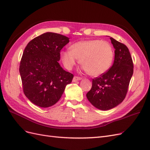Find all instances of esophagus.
I'll list each match as a JSON object with an SVG mask.
<instances>
[{"label":"esophagus","instance_id":"1","mask_svg":"<svg viewBox=\"0 0 150 150\" xmlns=\"http://www.w3.org/2000/svg\"><path fill=\"white\" fill-rule=\"evenodd\" d=\"M81 79V78H80V77L75 76H74L73 79H72V81H73V82H76V81H79Z\"/></svg>","mask_w":150,"mask_h":150}]
</instances>
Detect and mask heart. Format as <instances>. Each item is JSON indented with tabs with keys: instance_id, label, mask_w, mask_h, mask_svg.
Masks as SVG:
<instances>
[{
	"instance_id": "heart-1",
	"label": "heart",
	"mask_w": 150,
	"mask_h": 150,
	"mask_svg": "<svg viewBox=\"0 0 150 150\" xmlns=\"http://www.w3.org/2000/svg\"><path fill=\"white\" fill-rule=\"evenodd\" d=\"M61 57L67 69H71L79 59L81 65L89 75L98 76L111 66L114 51L111 44L105 40H86L71 45L70 50L62 51Z\"/></svg>"
}]
</instances>
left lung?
Here are the masks:
<instances>
[{
  "label": "left lung",
  "instance_id": "obj_1",
  "mask_svg": "<svg viewBox=\"0 0 150 150\" xmlns=\"http://www.w3.org/2000/svg\"><path fill=\"white\" fill-rule=\"evenodd\" d=\"M115 47V61L105 73L93 79L92 88L86 94L89 101L101 110H109L125 98L133 74V62L126 45L110 38Z\"/></svg>",
  "mask_w": 150,
  "mask_h": 150
}]
</instances>
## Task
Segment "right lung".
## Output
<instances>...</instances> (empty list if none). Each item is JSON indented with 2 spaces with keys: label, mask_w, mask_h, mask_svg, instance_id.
Here are the masks:
<instances>
[{
  "label": "right lung",
  "mask_w": 150,
  "mask_h": 150,
  "mask_svg": "<svg viewBox=\"0 0 150 150\" xmlns=\"http://www.w3.org/2000/svg\"><path fill=\"white\" fill-rule=\"evenodd\" d=\"M69 42L66 36L46 33L31 40L25 47L19 72L24 93L35 105L53 106L71 83L74 75L58 62L61 50Z\"/></svg>",
  "instance_id": "add662e5"
}]
</instances>
